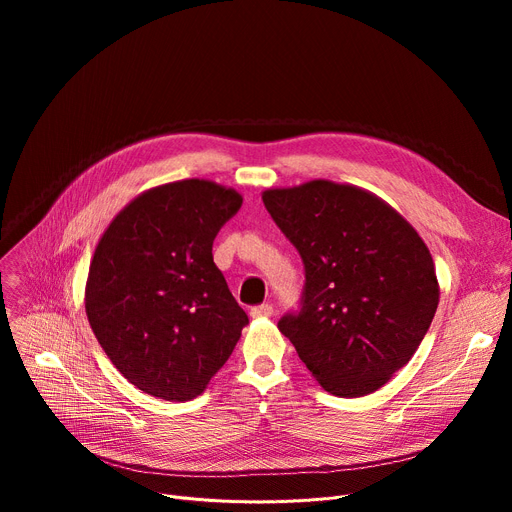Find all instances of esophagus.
I'll list each match as a JSON object with an SVG mask.
<instances>
[{"instance_id":"obj_1","label":"esophagus","mask_w":512,"mask_h":512,"mask_svg":"<svg viewBox=\"0 0 512 512\" xmlns=\"http://www.w3.org/2000/svg\"><path fill=\"white\" fill-rule=\"evenodd\" d=\"M272 313H274V307H272V305H267V303L257 305V307H253V309H251V317H270Z\"/></svg>"}]
</instances>
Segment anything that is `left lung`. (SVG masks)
Masks as SVG:
<instances>
[{"mask_svg":"<svg viewBox=\"0 0 512 512\" xmlns=\"http://www.w3.org/2000/svg\"><path fill=\"white\" fill-rule=\"evenodd\" d=\"M263 205L305 265L280 332L326 392L355 398L409 363L438 309L434 259L386 201L353 184L270 188Z\"/></svg>","mask_w":512,"mask_h":512,"instance_id":"8db88e82","label":"left lung"}]
</instances>
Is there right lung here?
Listing matches in <instances>:
<instances>
[{"label":"right lung","mask_w":512,"mask_h":512,"mask_svg":"<svg viewBox=\"0 0 512 512\" xmlns=\"http://www.w3.org/2000/svg\"><path fill=\"white\" fill-rule=\"evenodd\" d=\"M240 205L234 188L209 180L161 184L132 199L99 238L87 317L139 390L170 402L197 398L249 324L211 255Z\"/></svg>","instance_id":"right-lung-1"}]
</instances>
